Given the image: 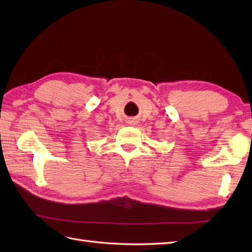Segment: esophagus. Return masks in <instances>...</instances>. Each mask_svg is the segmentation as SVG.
Instances as JSON below:
<instances>
[{
    "label": "esophagus",
    "instance_id": "obj_1",
    "mask_svg": "<svg viewBox=\"0 0 252 252\" xmlns=\"http://www.w3.org/2000/svg\"><path fill=\"white\" fill-rule=\"evenodd\" d=\"M136 122H137V121H136L135 119H129V120H127V123H129L130 126H135Z\"/></svg>",
    "mask_w": 252,
    "mask_h": 252
}]
</instances>
